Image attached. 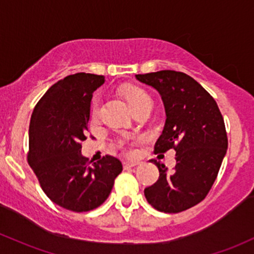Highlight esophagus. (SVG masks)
Wrapping results in <instances>:
<instances>
[{
  "label": "esophagus",
  "mask_w": 254,
  "mask_h": 254,
  "mask_svg": "<svg viewBox=\"0 0 254 254\" xmlns=\"http://www.w3.org/2000/svg\"><path fill=\"white\" fill-rule=\"evenodd\" d=\"M137 165V161H124V168H135Z\"/></svg>",
  "instance_id": "esophagus-1"
}]
</instances>
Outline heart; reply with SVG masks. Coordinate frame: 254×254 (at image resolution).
<instances>
[{"label": "heart", "mask_w": 254, "mask_h": 254, "mask_svg": "<svg viewBox=\"0 0 254 254\" xmlns=\"http://www.w3.org/2000/svg\"><path fill=\"white\" fill-rule=\"evenodd\" d=\"M122 94L123 96L125 97V100L127 101L130 107H131L132 111H135L136 108L140 107L141 105L146 104V102L150 101V97L143 89L140 88L137 85H132V84H127L122 88ZM99 107H100V102L99 99L95 97L93 100V104H91V121L95 122L99 119ZM141 142V137L138 136H132V137L129 138H124V140L121 141V147L127 154L132 155L135 154V148L133 147L136 144H138Z\"/></svg>", "instance_id": "b5f03b06"}]
</instances>
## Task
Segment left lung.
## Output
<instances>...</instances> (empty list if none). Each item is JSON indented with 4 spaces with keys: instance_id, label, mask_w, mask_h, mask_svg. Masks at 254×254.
<instances>
[{
    "instance_id": "1",
    "label": "left lung",
    "mask_w": 254,
    "mask_h": 254,
    "mask_svg": "<svg viewBox=\"0 0 254 254\" xmlns=\"http://www.w3.org/2000/svg\"><path fill=\"white\" fill-rule=\"evenodd\" d=\"M136 78L158 90L165 107V127L154 152L176 150L174 172L150 160L159 178L144 189V196L155 210L182 212L202 201L216 181L228 148L224 119L213 97L183 72L164 69Z\"/></svg>"
}]
</instances>
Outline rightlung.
Here are the masks:
<instances>
[{
  "label": "right lung",
  "mask_w": 254,
  "mask_h": 254,
  "mask_svg": "<svg viewBox=\"0 0 254 254\" xmlns=\"http://www.w3.org/2000/svg\"><path fill=\"white\" fill-rule=\"evenodd\" d=\"M104 82L105 77L97 74H69L47 90L30 121L27 163L47 196L73 212L104 204L123 170L112 155L89 165L80 153L91 97Z\"/></svg>",
  "instance_id": "right-lung-1"
}]
</instances>
